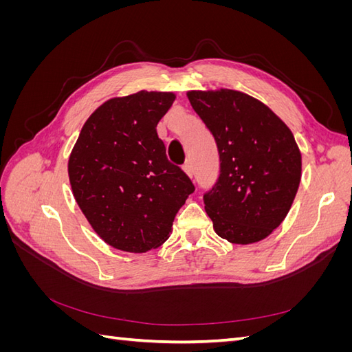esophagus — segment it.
Listing matches in <instances>:
<instances>
[{"instance_id": "esophagus-1", "label": "esophagus", "mask_w": 352, "mask_h": 352, "mask_svg": "<svg viewBox=\"0 0 352 352\" xmlns=\"http://www.w3.org/2000/svg\"><path fill=\"white\" fill-rule=\"evenodd\" d=\"M184 172H185L190 179H192V177H194V168H192V164H190V163L184 164Z\"/></svg>"}]
</instances>
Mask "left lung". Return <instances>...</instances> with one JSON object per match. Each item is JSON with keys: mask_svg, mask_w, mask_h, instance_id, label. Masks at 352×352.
<instances>
[{"mask_svg": "<svg viewBox=\"0 0 352 352\" xmlns=\"http://www.w3.org/2000/svg\"><path fill=\"white\" fill-rule=\"evenodd\" d=\"M186 97L212 133L220 176L204 195L214 232L232 243L263 241L289 212L301 182V151L289 127L248 94L220 88Z\"/></svg>", "mask_w": 352, "mask_h": 352, "instance_id": "8db88e82", "label": "left lung"}]
</instances>
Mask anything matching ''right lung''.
<instances>
[{
    "instance_id": "1",
    "label": "right lung",
    "mask_w": 352,
    "mask_h": 352,
    "mask_svg": "<svg viewBox=\"0 0 352 352\" xmlns=\"http://www.w3.org/2000/svg\"><path fill=\"white\" fill-rule=\"evenodd\" d=\"M173 92L114 97L85 122L69 157L72 192L95 233L110 247L141 254L172 233L194 185L166 157L157 135Z\"/></svg>"
}]
</instances>
